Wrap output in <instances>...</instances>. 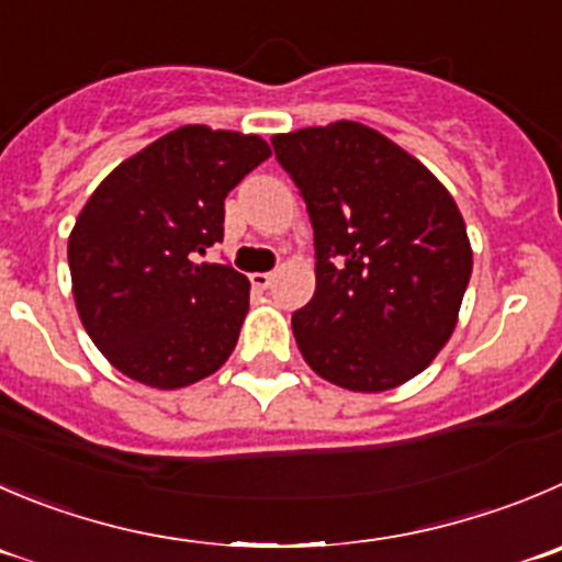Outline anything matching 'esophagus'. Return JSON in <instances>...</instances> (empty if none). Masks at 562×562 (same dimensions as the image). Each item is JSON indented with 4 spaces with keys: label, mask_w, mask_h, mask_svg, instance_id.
Segmentation results:
<instances>
[{
    "label": "esophagus",
    "mask_w": 562,
    "mask_h": 562,
    "mask_svg": "<svg viewBox=\"0 0 562 562\" xmlns=\"http://www.w3.org/2000/svg\"><path fill=\"white\" fill-rule=\"evenodd\" d=\"M272 272H254V276H250V284L256 286V290H267V286L272 284Z\"/></svg>",
    "instance_id": "34e87169"
}]
</instances>
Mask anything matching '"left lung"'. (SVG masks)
I'll return each mask as SVG.
<instances>
[{"mask_svg":"<svg viewBox=\"0 0 562 562\" xmlns=\"http://www.w3.org/2000/svg\"><path fill=\"white\" fill-rule=\"evenodd\" d=\"M270 140L314 226L317 290L292 314L306 364L347 392L403 386L450 341L472 276L456 198L358 121Z\"/></svg>","mask_w":562,"mask_h":562,"instance_id":"obj_1","label":"left lung"}]
</instances>
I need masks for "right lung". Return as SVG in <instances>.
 I'll use <instances>...</instances> for the list:
<instances>
[{"mask_svg": "<svg viewBox=\"0 0 562 562\" xmlns=\"http://www.w3.org/2000/svg\"><path fill=\"white\" fill-rule=\"evenodd\" d=\"M270 157L259 135L187 124L124 159L68 237L71 292L101 356L143 386L184 389L221 370L250 281L195 261L223 239V201Z\"/></svg>", "mask_w": 562, "mask_h": 562, "instance_id": "add662e5", "label": "right lung"}]
</instances>
